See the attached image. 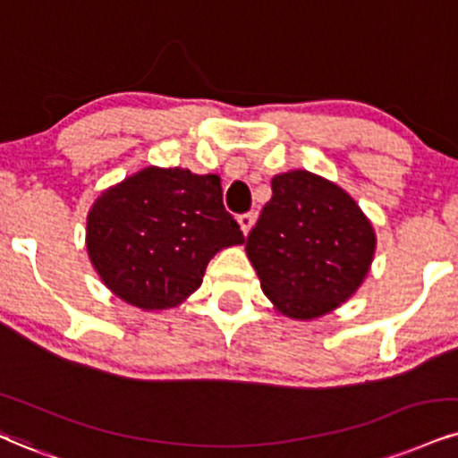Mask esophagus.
<instances>
[{
    "label": "esophagus",
    "instance_id": "1",
    "mask_svg": "<svg viewBox=\"0 0 458 458\" xmlns=\"http://www.w3.org/2000/svg\"><path fill=\"white\" fill-rule=\"evenodd\" d=\"M255 220H257V214H255V212H246V214H240V216H238V223H240V229H242V233L248 235V231L252 229V225H255Z\"/></svg>",
    "mask_w": 458,
    "mask_h": 458
}]
</instances>
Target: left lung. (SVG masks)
Masks as SVG:
<instances>
[{
  "instance_id": "8db88e82",
  "label": "left lung",
  "mask_w": 458,
  "mask_h": 458,
  "mask_svg": "<svg viewBox=\"0 0 458 458\" xmlns=\"http://www.w3.org/2000/svg\"><path fill=\"white\" fill-rule=\"evenodd\" d=\"M376 231L342 186L308 169L272 178V199L246 238V255L280 314L314 320L363 284Z\"/></svg>"
}]
</instances>
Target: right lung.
<instances>
[{
  "label": "right lung",
  "instance_id": "obj_1",
  "mask_svg": "<svg viewBox=\"0 0 458 458\" xmlns=\"http://www.w3.org/2000/svg\"><path fill=\"white\" fill-rule=\"evenodd\" d=\"M244 244L214 174L144 167L110 186L87 216V252L101 282L129 306L176 308L199 289L218 250Z\"/></svg>",
  "mask_w": 458,
  "mask_h": 458
}]
</instances>
